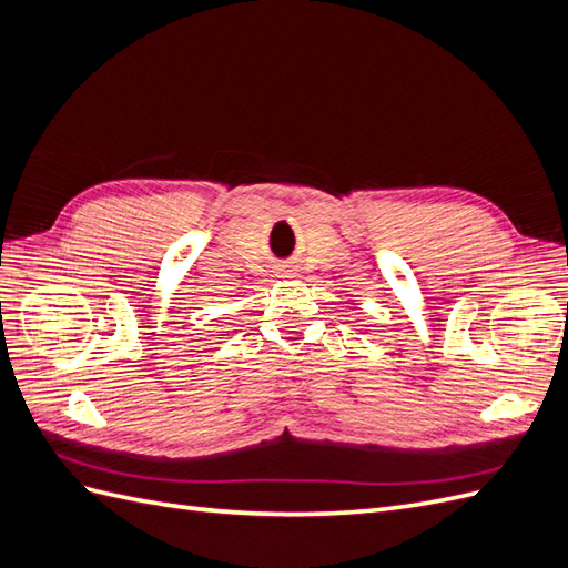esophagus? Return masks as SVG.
<instances>
[{"instance_id": "34e87169", "label": "esophagus", "mask_w": 568, "mask_h": 568, "mask_svg": "<svg viewBox=\"0 0 568 568\" xmlns=\"http://www.w3.org/2000/svg\"><path fill=\"white\" fill-rule=\"evenodd\" d=\"M282 277H286V274H282Z\"/></svg>"}]
</instances>
